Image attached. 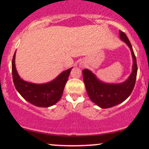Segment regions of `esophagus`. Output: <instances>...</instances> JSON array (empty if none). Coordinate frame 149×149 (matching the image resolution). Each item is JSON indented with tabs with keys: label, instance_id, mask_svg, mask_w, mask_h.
Listing matches in <instances>:
<instances>
[{
	"label": "esophagus",
	"instance_id": "obj_1",
	"mask_svg": "<svg viewBox=\"0 0 149 149\" xmlns=\"http://www.w3.org/2000/svg\"><path fill=\"white\" fill-rule=\"evenodd\" d=\"M80 67L83 68V67H84V65H83V64H80Z\"/></svg>",
	"mask_w": 149,
	"mask_h": 149
}]
</instances>
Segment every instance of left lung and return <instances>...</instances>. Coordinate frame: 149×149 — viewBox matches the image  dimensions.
Returning a JSON list of instances; mask_svg holds the SVG:
<instances>
[{
    "label": "left lung",
    "instance_id": "obj_1",
    "mask_svg": "<svg viewBox=\"0 0 149 149\" xmlns=\"http://www.w3.org/2000/svg\"><path fill=\"white\" fill-rule=\"evenodd\" d=\"M120 38L130 49L132 57V69L127 79L120 83H107L99 79L95 73L89 69L83 71L87 92L92 102L102 109H108L122 103L127 100L134 89L137 73L136 57L130 42L126 34L119 31Z\"/></svg>",
    "mask_w": 149,
    "mask_h": 149
}]
</instances>
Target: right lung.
I'll return each mask as SVG.
<instances>
[{
  "instance_id": "right-lung-1",
  "label": "right lung",
  "mask_w": 149,
  "mask_h": 149,
  "mask_svg": "<svg viewBox=\"0 0 149 149\" xmlns=\"http://www.w3.org/2000/svg\"><path fill=\"white\" fill-rule=\"evenodd\" d=\"M15 52L12 61V72L15 88L21 96L34 106L49 107L61 99L63 91L72 68L61 72L48 83L37 84L23 80L18 74L15 66Z\"/></svg>"
}]
</instances>
